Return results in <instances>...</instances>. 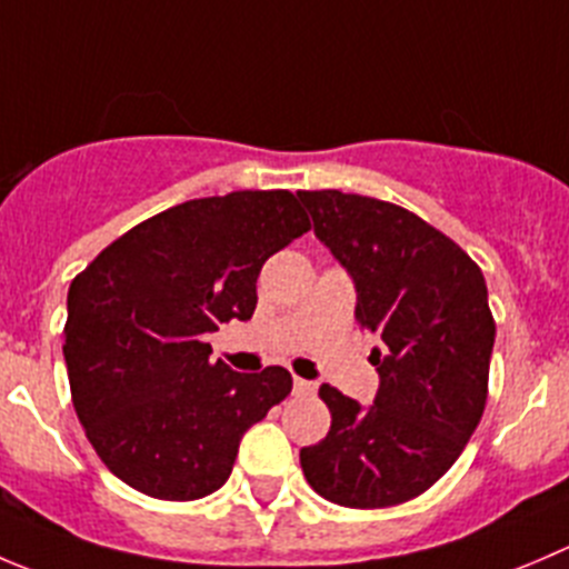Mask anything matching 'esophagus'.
<instances>
[{"instance_id": "esophagus-1", "label": "esophagus", "mask_w": 569, "mask_h": 569, "mask_svg": "<svg viewBox=\"0 0 569 569\" xmlns=\"http://www.w3.org/2000/svg\"><path fill=\"white\" fill-rule=\"evenodd\" d=\"M317 391V383L306 378H295V395H313Z\"/></svg>"}]
</instances>
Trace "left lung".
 Instances as JSON below:
<instances>
[{
	"label": "left lung",
	"mask_w": 569,
	"mask_h": 569,
	"mask_svg": "<svg viewBox=\"0 0 569 569\" xmlns=\"http://www.w3.org/2000/svg\"><path fill=\"white\" fill-rule=\"evenodd\" d=\"M358 291L356 319L383 341L369 408L319 386L330 431L300 450L306 481L347 509H386L431 489L470 442L489 395L495 319L481 267L442 230L391 202L297 191Z\"/></svg>",
	"instance_id": "1"
}]
</instances>
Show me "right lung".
Here are the masks:
<instances>
[{
    "instance_id": "right-lung-1",
    "label": "right lung",
    "mask_w": 569,
    "mask_h": 569,
    "mask_svg": "<svg viewBox=\"0 0 569 569\" xmlns=\"http://www.w3.org/2000/svg\"><path fill=\"white\" fill-rule=\"evenodd\" d=\"M291 191L202 197L144 219L69 286L71 402L102 465L158 500H200L239 442L291 391L283 367L233 372L213 333L256 311L263 261L308 233Z\"/></svg>"
}]
</instances>
